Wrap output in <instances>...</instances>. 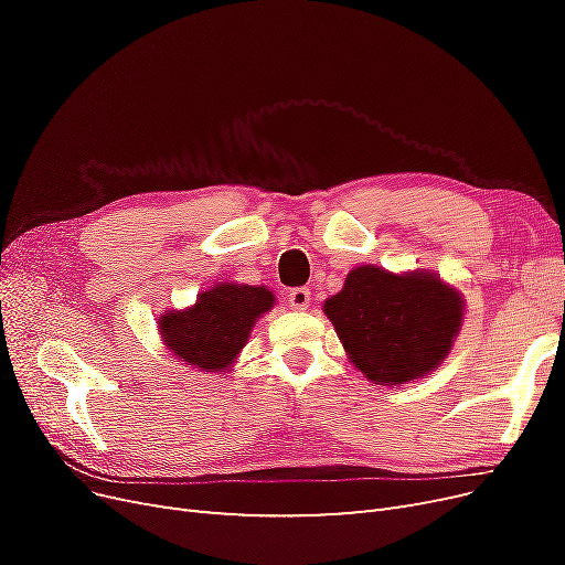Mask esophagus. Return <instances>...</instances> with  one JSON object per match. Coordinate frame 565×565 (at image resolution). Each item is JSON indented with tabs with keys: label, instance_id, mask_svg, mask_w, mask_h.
<instances>
[{
	"label": "esophagus",
	"instance_id": "obj_1",
	"mask_svg": "<svg viewBox=\"0 0 565 565\" xmlns=\"http://www.w3.org/2000/svg\"><path fill=\"white\" fill-rule=\"evenodd\" d=\"M287 299H289V306H292L295 311H303L306 306L311 303V292L306 287H297V289H292V292L287 295Z\"/></svg>",
	"mask_w": 565,
	"mask_h": 565
}]
</instances>
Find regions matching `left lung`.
Returning a JSON list of instances; mask_svg holds the SVG:
<instances>
[{
    "instance_id": "left-lung-1",
    "label": "left lung",
    "mask_w": 565,
    "mask_h": 565,
    "mask_svg": "<svg viewBox=\"0 0 565 565\" xmlns=\"http://www.w3.org/2000/svg\"><path fill=\"white\" fill-rule=\"evenodd\" d=\"M322 311L358 372L372 384L403 386L446 361L465 322V297L434 270L363 264Z\"/></svg>"
}]
</instances>
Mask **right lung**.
<instances>
[{
  "mask_svg": "<svg viewBox=\"0 0 565 565\" xmlns=\"http://www.w3.org/2000/svg\"><path fill=\"white\" fill-rule=\"evenodd\" d=\"M273 306L276 295L266 285L216 282L200 292L193 306L158 318L160 341L181 365L224 374L241 358L254 322Z\"/></svg>",
  "mask_w": 565,
  "mask_h": 565,
  "instance_id": "right-lung-1",
  "label": "right lung"
}]
</instances>
